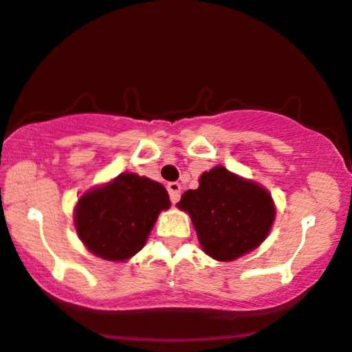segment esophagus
I'll return each instance as SVG.
<instances>
[{"instance_id": "esophagus-1", "label": "esophagus", "mask_w": 352, "mask_h": 352, "mask_svg": "<svg viewBox=\"0 0 352 352\" xmlns=\"http://www.w3.org/2000/svg\"><path fill=\"white\" fill-rule=\"evenodd\" d=\"M180 190H182V186H180V184H177V182H172V184L167 185V191H168V195H170L172 203H177L180 199Z\"/></svg>"}]
</instances>
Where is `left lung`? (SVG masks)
Returning a JSON list of instances; mask_svg holds the SVG:
<instances>
[{
  "label": "left lung",
  "mask_w": 352,
  "mask_h": 352,
  "mask_svg": "<svg viewBox=\"0 0 352 352\" xmlns=\"http://www.w3.org/2000/svg\"><path fill=\"white\" fill-rule=\"evenodd\" d=\"M198 182L197 190L182 195L177 208L188 212L206 255L234 261L265 242L276 206L263 185L222 166L203 172Z\"/></svg>",
  "instance_id": "8db88e82"
}]
</instances>
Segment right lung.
<instances>
[{"label":"right lung","instance_id":"right-lung-1","mask_svg":"<svg viewBox=\"0 0 352 352\" xmlns=\"http://www.w3.org/2000/svg\"><path fill=\"white\" fill-rule=\"evenodd\" d=\"M168 208L170 198L162 184L123 172L78 198L74 229L92 255L122 263L146 245L159 214Z\"/></svg>","mask_w":352,"mask_h":352}]
</instances>
